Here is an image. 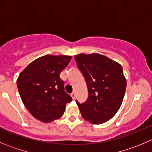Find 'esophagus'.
I'll return each instance as SVG.
<instances>
[{
  "label": "esophagus",
  "mask_w": 152,
  "mask_h": 152,
  "mask_svg": "<svg viewBox=\"0 0 152 152\" xmlns=\"http://www.w3.org/2000/svg\"><path fill=\"white\" fill-rule=\"evenodd\" d=\"M71 97L73 99H75V98H76V93H75L74 92L71 93Z\"/></svg>",
  "instance_id": "esophagus-1"
}]
</instances>
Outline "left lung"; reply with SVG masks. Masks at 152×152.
Here are the masks:
<instances>
[{
  "instance_id": "8db88e82",
  "label": "left lung",
  "mask_w": 152,
  "mask_h": 152,
  "mask_svg": "<svg viewBox=\"0 0 152 152\" xmlns=\"http://www.w3.org/2000/svg\"><path fill=\"white\" fill-rule=\"evenodd\" d=\"M77 66L83 74L88 98L79 106L82 118L93 124L108 121L121 106L126 79L119 63L99 53L75 55Z\"/></svg>"
}]
</instances>
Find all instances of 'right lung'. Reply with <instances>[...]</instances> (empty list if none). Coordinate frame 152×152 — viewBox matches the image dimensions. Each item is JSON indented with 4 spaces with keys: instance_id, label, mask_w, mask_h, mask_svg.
I'll return each mask as SVG.
<instances>
[{
    "instance_id": "right-lung-1",
    "label": "right lung",
    "mask_w": 152,
    "mask_h": 152,
    "mask_svg": "<svg viewBox=\"0 0 152 152\" xmlns=\"http://www.w3.org/2000/svg\"><path fill=\"white\" fill-rule=\"evenodd\" d=\"M70 59L71 56L48 54L34 60L20 73L17 80L20 96L37 120L50 123L59 118L72 101L59 78Z\"/></svg>"
}]
</instances>
